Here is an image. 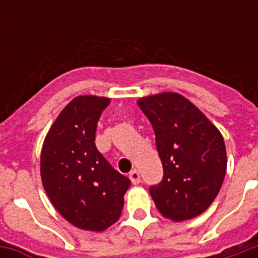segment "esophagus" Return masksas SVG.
Segmentation results:
<instances>
[{
	"label": "esophagus",
	"mask_w": 258,
	"mask_h": 258,
	"mask_svg": "<svg viewBox=\"0 0 258 258\" xmlns=\"http://www.w3.org/2000/svg\"><path fill=\"white\" fill-rule=\"evenodd\" d=\"M128 177L130 179H131V182L134 185H137L138 182H140V173L137 171V170H131L128 174Z\"/></svg>",
	"instance_id": "obj_1"
}]
</instances>
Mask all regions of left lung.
<instances>
[{
    "mask_svg": "<svg viewBox=\"0 0 258 258\" xmlns=\"http://www.w3.org/2000/svg\"><path fill=\"white\" fill-rule=\"evenodd\" d=\"M162 159V182L151 196L163 217L184 221L198 217L216 199L227 171L221 133L194 103L177 92L140 98Z\"/></svg>",
    "mask_w": 258,
    "mask_h": 258,
    "instance_id": "obj_1",
    "label": "left lung"
}]
</instances>
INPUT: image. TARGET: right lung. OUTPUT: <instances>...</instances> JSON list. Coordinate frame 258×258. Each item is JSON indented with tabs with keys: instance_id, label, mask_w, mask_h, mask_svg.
Wrapping results in <instances>:
<instances>
[{
	"instance_id": "obj_1",
	"label": "right lung",
	"mask_w": 258,
	"mask_h": 258,
	"mask_svg": "<svg viewBox=\"0 0 258 258\" xmlns=\"http://www.w3.org/2000/svg\"><path fill=\"white\" fill-rule=\"evenodd\" d=\"M109 98L80 95L59 113L41 149L42 186L74 227L102 232L121 216L130 181L95 146L96 124Z\"/></svg>"
}]
</instances>
